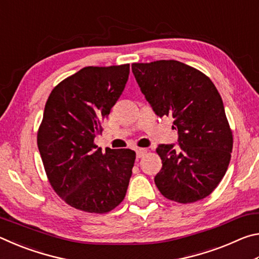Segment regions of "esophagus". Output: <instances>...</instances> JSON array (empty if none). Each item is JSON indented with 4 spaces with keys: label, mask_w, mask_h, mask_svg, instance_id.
Wrapping results in <instances>:
<instances>
[{
    "label": "esophagus",
    "mask_w": 259,
    "mask_h": 259,
    "mask_svg": "<svg viewBox=\"0 0 259 259\" xmlns=\"http://www.w3.org/2000/svg\"><path fill=\"white\" fill-rule=\"evenodd\" d=\"M147 153L146 148H137L136 150V154H137V157H143Z\"/></svg>",
    "instance_id": "obj_1"
}]
</instances>
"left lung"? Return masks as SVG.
I'll use <instances>...</instances> for the list:
<instances>
[{"label": "left lung", "mask_w": 259, "mask_h": 259, "mask_svg": "<svg viewBox=\"0 0 259 259\" xmlns=\"http://www.w3.org/2000/svg\"><path fill=\"white\" fill-rule=\"evenodd\" d=\"M156 115L174 117L178 144H161L162 168L154 178L164 198L192 203L211 194L225 176L233 135L221 95L199 69L177 60L131 65Z\"/></svg>", "instance_id": "1"}]
</instances>
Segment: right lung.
I'll use <instances>...</instances> for the list:
<instances>
[{
  "mask_svg": "<svg viewBox=\"0 0 259 259\" xmlns=\"http://www.w3.org/2000/svg\"><path fill=\"white\" fill-rule=\"evenodd\" d=\"M130 65L88 66L57 84L47 100L37 147L50 185L71 207L106 213L123 201L136 153L95 144L123 91Z\"/></svg>",
  "mask_w": 259,
  "mask_h": 259,
  "instance_id": "add662e5",
  "label": "right lung"
}]
</instances>
